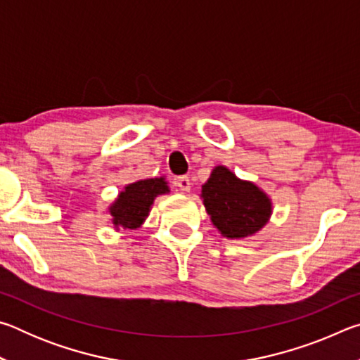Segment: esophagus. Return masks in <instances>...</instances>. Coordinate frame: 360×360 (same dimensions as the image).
<instances>
[{"label": "esophagus", "instance_id": "obj_1", "mask_svg": "<svg viewBox=\"0 0 360 360\" xmlns=\"http://www.w3.org/2000/svg\"><path fill=\"white\" fill-rule=\"evenodd\" d=\"M174 184L178 186L182 192L191 191V179H188L187 176H179V178L174 181Z\"/></svg>", "mask_w": 360, "mask_h": 360}]
</instances>
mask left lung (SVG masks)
Returning a JSON list of instances; mask_svg holds the SVG:
<instances>
[{
    "instance_id": "8db88e82",
    "label": "left lung",
    "mask_w": 360,
    "mask_h": 360,
    "mask_svg": "<svg viewBox=\"0 0 360 360\" xmlns=\"http://www.w3.org/2000/svg\"><path fill=\"white\" fill-rule=\"evenodd\" d=\"M205 208L227 238H245L259 231L271 214L270 198L252 182L241 181L225 167L212 169L202 186Z\"/></svg>"
}]
</instances>
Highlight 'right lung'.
<instances>
[{"label":"right lung","instance_id":"obj_1","mask_svg":"<svg viewBox=\"0 0 360 360\" xmlns=\"http://www.w3.org/2000/svg\"><path fill=\"white\" fill-rule=\"evenodd\" d=\"M167 182L160 179H144L125 187L111 208L114 225L124 229H138L149 214L150 205L160 193H167Z\"/></svg>","mask_w":360,"mask_h":360}]
</instances>
